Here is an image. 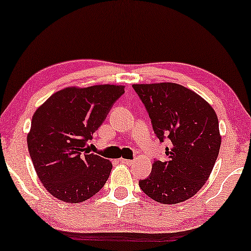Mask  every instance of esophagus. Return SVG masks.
<instances>
[{
    "mask_svg": "<svg viewBox=\"0 0 251 251\" xmlns=\"http://www.w3.org/2000/svg\"><path fill=\"white\" fill-rule=\"evenodd\" d=\"M120 162H121V164L131 165V164H132V160H129V159H125V158H121V159H120Z\"/></svg>",
    "mask_w": 251,
    "mask_h": 251,
    "instance_id": "1",
    "label": "esophagus"
}]
</instances>
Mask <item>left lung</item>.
<instances>
[{
	"label": "left lung",
	"instance_id": "8db88e82",
	"mask_svg": "<svg viewBox=\"0 0 251 251\" xmlns=\"http://www.w3.org/2000/svg\"><path fill=\"white\" fill-rule=\"evenodd\" d=\"M148 110L159 141H171L167 160H155L151 174L139 181L150 198L177 204L196 195L210 177L219 154L217 114L196 92L175 83L133 84Z\"/></svg>",
	"mask_w": 251,
	"mask_h": 251
}]
</instances>
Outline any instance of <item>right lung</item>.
Wrapping results in <instances>:
<instances>
[{"mask_svg": "<svg viewBox=\"0 0 251 251\" xmlns=\"http://www.w3.org/2000/svg\"><path fill=\"white\" fill-rule=\"evenodd\" d=\"M122 85L71 86L50 96L32 118L27 146L37 175L51 196L80 203L105 185L112 162L86 150Z\"/></svg>", "mask_w": 251, "mask_h": 251, "instance_id": "right-lung-1", "label": "right lung"}]
</instances>
